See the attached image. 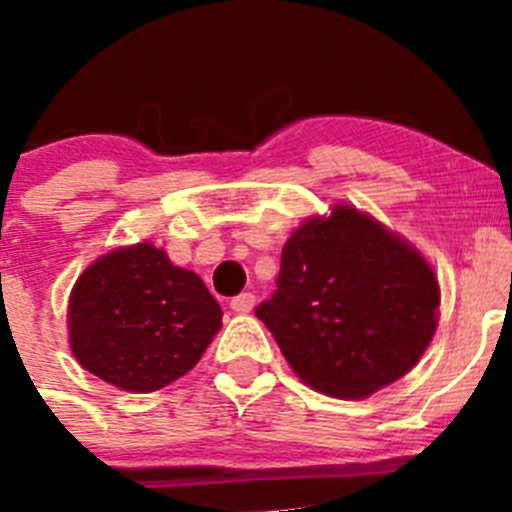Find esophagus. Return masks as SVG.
Instances as JSON below:
<instances>
[{"label": "esophagus", "instance_id": "esophagus-1", "mask_svg": "<svg viewBox=\"0 0 512 512\" xmlns=\"http://www.w3.org/2000/svg\"><path fill=\"white\" fill-rule=\"evenodd\" d=\"M230 307L235 312H240V315H245V312H250L252 307H255V295H252V292H242V295L232 297Z\"/></svg>", "mask_w": 512, "mask_h": 512}]
</instances>
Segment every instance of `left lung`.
<instances>
[{
    "instance_id": "left-lung-1",
    "label": "left lung",
    "mask_w": 512,
    "mask_h": 512,
    "mask_svg": "<svg viewBox=\"0 0 512 512\" xmlns=\"http://www.w3.org/2000/svg\"><path fill=\"white\" fill-rule=\"evenodd\" d=\"M438 305V280L420 252L342 205L292 232L277 290L255 315L307 385L365 398L420 360Z\"/></svg>"
}]
</instances>
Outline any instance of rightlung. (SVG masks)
<instances>
[{"mask_svg":"<svg viewBox=\"0 0 512 512\" xmlns=\"http://www.w3.org/2000/svg\"><path fill=\"white\" fill-rule=\"evenodd\" d=\"M220 327L222 310L205 282L147 242L99 257L69 297L79 365L130 393H152L190 372Z\"/></svg>","mask_w":512,"mask_h":512,"instance_id":"1","label":"right lung"}]
</instances>
